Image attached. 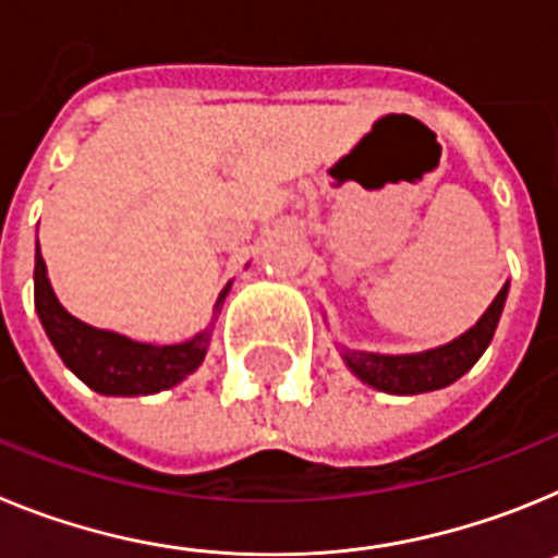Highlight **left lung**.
I'll use <instances>...</instances> for the list:
<instances>
[{
  "instance_id": "1",
  "label": "left lung",
  "mask_w": 558,
  "mask_h": 558,
  "mask_svg": "<svg viewBox=\"0 0 558 558\" xmlns=\"http://www.w3.org/2000/svg\"><path fill=\"white\" fill-rule=\"evenodd\" d=\"M509 284H502L492 307L483 313L481 322L463 332L461 338L447 343V347L430 349L422 354H368V352H347V363L363 383L388 393H425L445 388L456 383L461 374L470 372L477 363L492 335H495L497 322H500L502 304H506Z\"/></svg>"
}]
</instances>
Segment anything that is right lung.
<instances>
[{"mask_svg":"<svg viewBox=\"0 0 558 558\" xmlns=\"http://www.w3.org/2000/svg\"><path fill=\"white\" fill-rule=\"evenodd\" d=\"M226 293L229 288L220 293L218 307L223 304ZM36 310L63 363L88 388L108 397H145L172 388L201 366L209 343V332H201L184 343L150 347L77 322L75 315H69L58 304L56 293L49 288L41 248L36 251Z\"/></svg>","mask_w":558,"mask_h":558,"instance_id":"right-lung-1","label":"right lung"}]
</instances>
